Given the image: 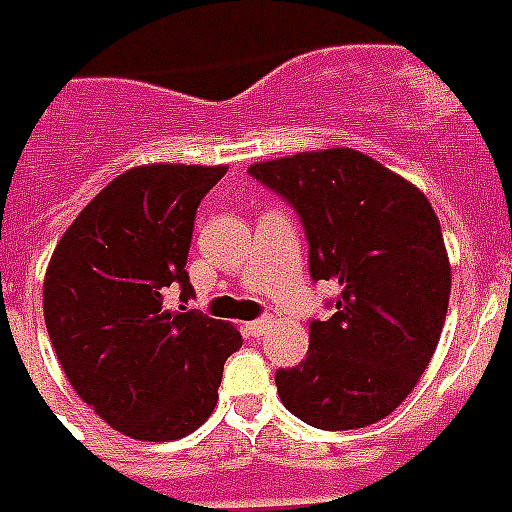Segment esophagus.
Listing matches in <instances>:
<instances>
[{"instance_id": "esophagus-1", "label": "esophagus", "mask_w": 512, "mask_h": 512, "mask_svg": "<svg viewBox=\"0 0 512 512\" xmlns=\"http://www.w3.org/2000/svg\"><path fill=\"white\" fill-rule=\"evenodd\" d=\"M270 326V321L267 318H261V321H251V324H245V334H251V337H259V334H264V329Z\"/></svg>"}]
</instances>
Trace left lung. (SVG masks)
<instances>
[{"label": "left lung", "mask_w": 512, "mask_h": 512, "mask_svg": "<svg viewBox=\"0 0 512 512\" xmlns=\"http://www.w3.org/2000/svg\"><path fill=\"white\" fill-rule=\"evenodd\" d=\"M294 205L313 280H334V315L310 321V353L278 370L280 402L315 429H361L416 388L451 297V261L424 191L353 148L248 167Z\"/></svg>", "instance_id": "left-lung-1"}]
</instances>
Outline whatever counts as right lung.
<instances>
[{
	"label": "right lung",
	"instance_id": "1",
	"mask_svg": "<svg viewBox=\"0 0 512 512\" xmlns=\"http://www.w3.org/2000/svg\"><path fill=\"white\" fill-rule=\"evenodd\" d=\"M224 175V164L126 169L61 234L45 272V326L61 370L96 416L134 440L167 443L205 424L224 361L240 351L237 326L164 307L172 283L183 302L194 294V215Z\"/></svg>",
	"mask_w": 512,
	"mask_h": 512
}]
</instances>
